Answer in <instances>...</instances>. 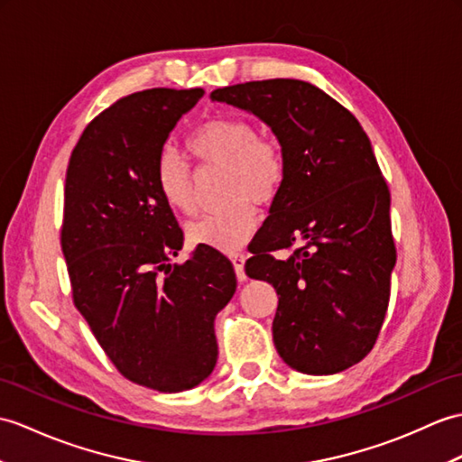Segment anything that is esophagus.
<instances>
[{
  "label": "esophagus",
  "instance_id": "esophagus-1",
  "mask_svg": "<svg viewBox=\"0 0 462 462\" xmlns=\"http://www.w3.org/2000/svg\"><path fill=\"white\" fill-rule=\"evenodd\" d=\"M230 260L234 263V272L236 277H238L240 282H245V272H244V263H245V255L244 254H232Z\"/></svg>",
  "mask_w": 462,
  "mask_h": 462
}]
</instances>
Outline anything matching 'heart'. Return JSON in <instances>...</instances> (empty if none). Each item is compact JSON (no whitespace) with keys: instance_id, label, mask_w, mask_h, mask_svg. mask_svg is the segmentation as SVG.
<instances>
[{"instance_id":"heart-1","label":"heart","mask_w":462,"mask_h":462,"mask_svg":"<svg viewBox=\"0 0 462 462\" xmlns=\"http://www.w3.org/2000/svg\"><path fill=\"white\" fill-rule=\"evenodd\" d=\"M189 149L202 163L226 167L224 197L230 205L210 212L189 228L192 244L236 252L250 240L257 224V205L272 202L282 189L285 161L270 137H257L244 117H214L190 135ZM155 185L167 205L180 212L197 210L189 165L175 152H163L155 163Z\"/></svg>"}]
</instances>
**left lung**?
<instances>
[{"label": "left lung", "mask_w": 462, "mask_h": 462, "mask_svg": "<svg viewBox=\"0 0 462 462\" xmlns=\"http://www.w3.org/2000/svg\"><path fill=\"white\" fill-rule=\"evenodd\" d=\"M250 112L280 142L285 177L245 273L280 297L273 345L287 366L327 376L358 364L390 303V190L356 117L317 86L273 79L210 94ZM291 249L282 261L273 251Z\"/></svg>", "instance_id": "8db88e82"}]
</instances>
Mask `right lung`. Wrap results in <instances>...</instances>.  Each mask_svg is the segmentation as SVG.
Here are the masks:
<instances>
[{
  "label": "right lung",
  "mask_w": 462,
  "mask_h": 462,
  "mask_svg": "<svg viewBox=\"0 0 462 462\" xmlns=\"http://www.w3.org/2000/svg\"><path fill=\"white\" fill-rule=\"evenodd\" d=\"M205 90L153 88L117 100L86 125L70 155L60 230L74 305L127 380L157 392L205 382L218 360L214 319L236 291L234 267L199 248L155 185L177 122Z\"/></svg>",
  "instance_id": "obj_1"
}]
</instances>
